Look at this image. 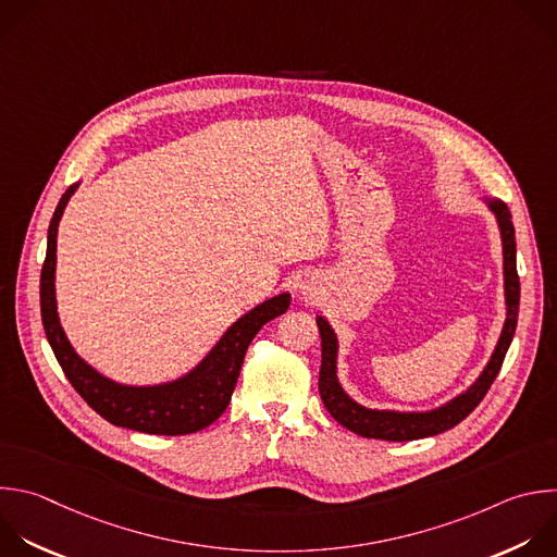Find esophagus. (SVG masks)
<instances>
[{
  "label": "esophagus",
  "mask_w": 557,
  "mask_h": 557,
  "mask_svg": "<svg viewBox=\"0 0 557 557\" xmlns=\"http://www.w3.org/2000/svg\"><path fill=\"white\" fill-rule=\"evenodd\" d=\"M299 293H301L304 297H312V295L317 293V288L312 286V282H304V284H299Z\"/></svg>",
  "instance_id": "esophagus-1"
}]
</instances>
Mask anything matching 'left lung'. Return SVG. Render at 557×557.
Masks as SVG:
<instances>
[{
	"label": "left lung",
	"mask_w": 557,
	"mask_h": 557,
	"mask_svg": "<svg viewBox=\"0 0 557 557\" xmlns=\"http://www.w3.org/2000/svg\"><path fill=\"white\" fill-rule=\"evenodd\" d=\"M485 206L496 216L503 243V277H505V323L498 336V343L485 364L479 379L459 396L448 400L446 405L431 411H387V409H369L351 400L338 383L336 376V356H338V338L327 323L325 317H317L319 334H321V372H319V394L327 409V413L351 433L367 440H385V442H411L444 433L466 420L474 407L483 400L490 385L498 376L503 358L509 349V343L516 332L518 321V304H520V282L516 273V238L511 214L507 206L498 199H485Z\"/></svg>",
	"instance_id": "obj_1"
}]
</instances>
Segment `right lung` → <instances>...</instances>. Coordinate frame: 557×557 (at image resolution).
I'll use <instances>...</instances> for the list:
<instances>
[{
    "label": "right lung",
    "instance_id": "add662e5",
    "mask_svg": "<svg viewBox=\"0 0 557 557\" xmlns=\"http://www.w3.org/2000/svg\"><path fill=\"white\" fill-rule=\"evenodd\" d=\"M76 188L78 183L70 185L54 210L41 269V319L67 381L98 416L122 429L148 435H190L210 426L225 413L232 400L249 343L264 323L288 310L290 293H280L234 321L208 356L185 376L146 387L115 383L76 354L57 312V234Z\"/></svg>",
    "mask_w": 557,
    "mask_h": 557
}]
</instances>
